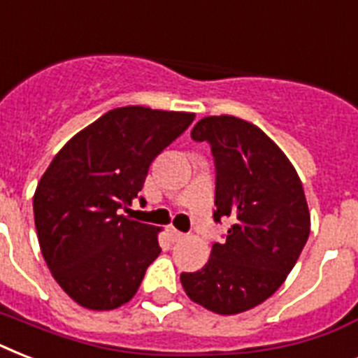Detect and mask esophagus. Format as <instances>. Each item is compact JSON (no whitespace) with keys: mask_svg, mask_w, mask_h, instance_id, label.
Returning a JSON list of instances; mask_svg holds the SVG:
<instances>
[{"mask_svg":"<svg viewBox=\"0 0 358 358\" xmlns=\"http://www.w3.org/2000/svg\"><path fill=\"white\" fill-rule=\"evenodd\" d=\"M169 238H171V241H180V239L185 238V234H182V232L176 229H169Z\"/></svg>","mask_w":358,"mask_h":358,"instance_id":"1","label":"esophagus"}]
</instances>
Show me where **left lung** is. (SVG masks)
Wrapping results in <instances>:
<instances>
[{"label":"left lung","mask_w":358,"mask_h":358,"mask_svg":"<svg viewBox=\"0 0 358 358\" xmlns=\"http://www.w3.org/2000/svg\"><path fill=\"white\" fill-rule=\"evenodd\" d=\"M212 146L217 182L213 219L232 221L201 271L180 282L196 305L232 316L271 297L294 269L310 234L297 171L258 126L232 115L204 117L191 129Z\"/></svg>","instance_id":"left-lung-1"}]
</instances>
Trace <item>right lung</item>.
<instances>
[{
    "label": "right lung",
    "instance_id": "1",
    "mask_svg": "<svg viewBox=\"0 0 358 358\" xmlns=\"http://www.w3.org/2000/svg\"><path fill=\"white\" fill-rule=\"evenodd\" d=\"M193 119L143 106L111 109L78 131L42 174L33 195L38 245L53 278L83 308L128 303L162 252V229L119 210L131 206L150 163Z\"/></svg>",
    "mask_w": 358,
    "mask_h": 358
}]
</instances>
